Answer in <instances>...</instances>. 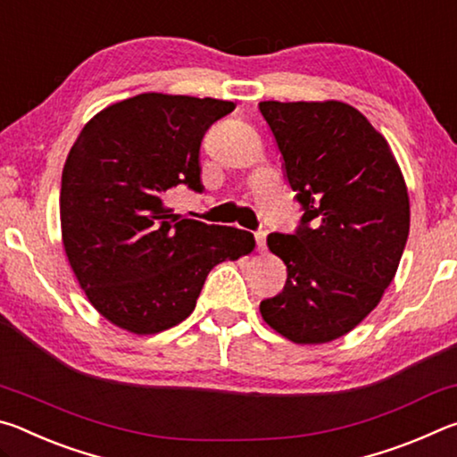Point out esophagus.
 <instances>
[{
  "label": "esophagus",
  "mask_w": 457,
  "mask_h": 457,
  "mask_svg": "<svg viewBox=\"0 0 457 457\" xmlns=\"http://www.w3.org/2000/svg\"><path fill=\"white\" fill-rule=\"evenodd\" d=\"M256 245H258V252H266V231H256Z\"/></svg>",
  "instance_id": "34e87169"
}]
</instances>
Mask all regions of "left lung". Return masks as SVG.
<instances>
[{
  "label": "left lung",
  "instance_id": "obj_1",
  "mask_svg": "<svg viewBox=\"0 0 457 457\" xmlns=\"http://www.w3.org/2000/svg\"><path fill=\"white\" fill-rule=\"evenodd\" d=\"M303 205L296 234H270L284 290L262 300L270 327L296 345L351 332L381 303L409 236V195L389 143L338 100L260 103Z\"/></svg>",
  "mask_w": 457,
  "mask_h": 457
}]
</instances>
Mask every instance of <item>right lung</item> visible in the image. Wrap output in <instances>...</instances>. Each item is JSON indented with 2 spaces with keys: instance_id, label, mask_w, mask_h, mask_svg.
<instances>
[{
  "instance_id": "obj_1",
  "label": "right lung",
  "mask_w": 457,
  "mask_h": 457,
  "mask_svg": "<svg viewBox=\"0 0 457 457\" xmlns=\"http://www.w3.org/2000/svg\"><path fill=\"white\" fill-rule=\"evenodd\" d=\"M229 100L145 92L95 114L62 171L68 262L90 304L133 335L187 319L213 266L247 256L250 231L185 220L165 205L177 185L204 191L199 146Z\"/></svg>"
}]
</instances>
